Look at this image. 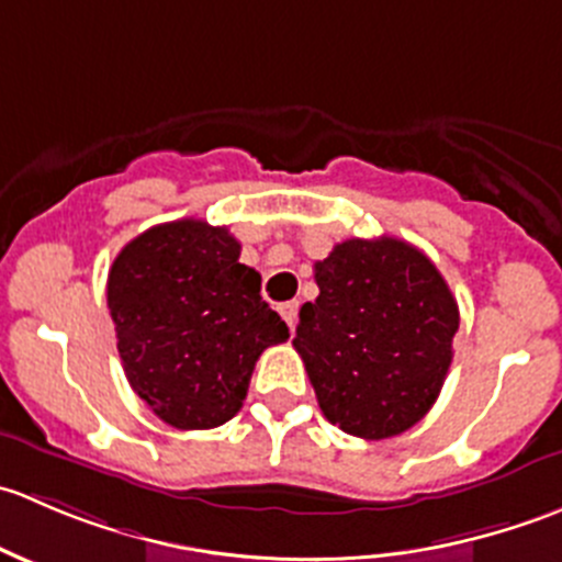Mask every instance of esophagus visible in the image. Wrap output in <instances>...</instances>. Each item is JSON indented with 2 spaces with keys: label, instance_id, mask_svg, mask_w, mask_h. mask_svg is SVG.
Wrapping results in <instances>:
<instances>
[{
  "label": "esophagus",
  "instance_id": "34e87169",
  "mask_svg": "<svg viewBox=\"0 0 562 562\" xmlns=\"http://www.w3.org/2000/svg\"><path fill=\"white\" fill-rule=\"evenodd\" d=\"M280 315H282V321L288 323V326H296V321H299V302H285V304H280Z\"/></svg>",
  "mask_w": 562,
  "mask_h": 562
}]
</instances>
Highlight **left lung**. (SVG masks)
I'll return each instance as SVG.
<instances>
[{
    "label": "left lung",
    "mask_w": 562,
    "mask_h": 562,
    "mask_svg": "<svg viewBox=\"0 0 562 562\" xmlns=\"http://www.w3.org/2000/svg\"><path fill=\"white\" fill-rule=\"evenodd\" d=\"M321 288L293 348L323 416L364 440L402 435L443 389L457 299L432 260L394 236L348 239L315 263Z\"/></svg>",
    "instance_id": "left-lung-1"
}]
</instances>
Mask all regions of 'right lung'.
<instances>
[{
    "instance_id": "add662e5",
    "label": "right lung",
    "mask_w": 562,
    "mask_h": 562,
    "mask_svg": "<svg viewBox=\"0 0 562 562\" xmlns=\"http://www.w3.org/2000/svg\"><path fill=\"white\" fill-rule=\"evenodd\" d=\"M239 252L228 228L176 220L135 236L108 271L124 375L176 429L231 422L258 356L291 337Z\"/></svg>"
}]
</instances>
